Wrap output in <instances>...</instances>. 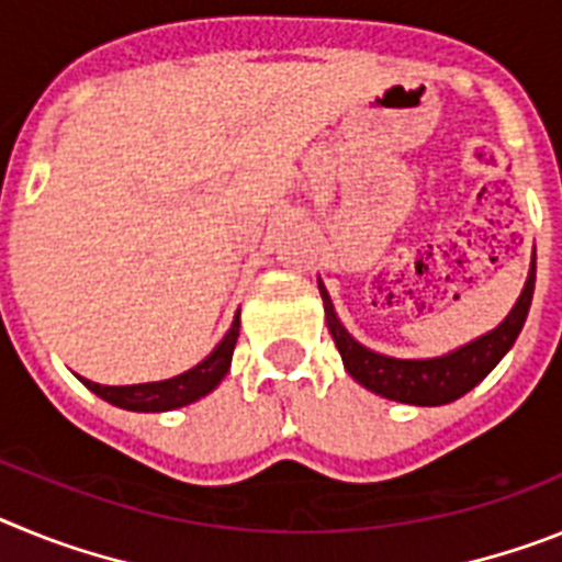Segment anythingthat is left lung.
I'll use <instances>...</instances> for the list:
<instances>
[{
  "label": "left lung",
  "mask_w": 562,
  "mask_h": 562,
  "mask_svg": "<svg viewBox=\"0 0 562 562\" xmlns=\"http://www.w3.org/2000/svg\"><path fill=\"white\" fill-rule=\"evenodd\" d=\"M535 271H538V254L531 251L524 291H520L509 314L504 316V322L477 339L461 345V348L441 356H429V359H396V356L375 353V350L364 348L362 341L353 339V334L341 325L334 300H330L328 288L322 280L319 294L325 302V319H328V330L334 336L336 348H339L341 364L356 382L375 396L390 398V402L438 407V404H450L461 398L463 393H470L509 353L517 334L524 330L526 316H529L531 294H535Z\"/></svg>",
  "instance_id": "left-lung-1"
}]
</instances>
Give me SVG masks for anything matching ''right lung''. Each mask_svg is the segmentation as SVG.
Here are the masks:
<instances>
[{"label":"right lung","instance_id":"1","mask_svg":"<svg viewBox=\"0 0 562 562\" xmlns=\"http://www.w3.org/2000/svg\"><path fill=\"white\" fill-rule=\"evenodd\" d=\"M237 336H240V311L234 314L232 328H228L226 336L217 341V348H214L203 362H198L192 370H187V373L164 379V382L119 384V387L90 382V379H81V375H78V379H81L99 398H104V402L115 404V407L121 409H133V413H166V409L187 407V404L209 396V393L226 379L228 368H232V353L234 345H237Z\"/></svg>","mask_w":562,"mask_h":562}]
</instances>
